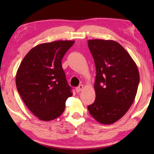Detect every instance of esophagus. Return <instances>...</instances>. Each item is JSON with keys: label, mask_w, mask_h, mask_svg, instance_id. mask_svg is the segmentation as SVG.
<instances>
[{"label": "esophagus", "mask_w": 154, "mask_h": 154, "mask_svg": "<svg viewBox=\"0 0 154 154\" xmlns=\"http://www.w3.org/2000/svg\"><path fill=\"white\" fill-rule=\"evenodd\" d=\"M83 85H79V86H78L77 88H76V91H77V92H81V91H82V90H83Z\"/></svg>", "instance_id": "esophagus-1"}]
</instances>
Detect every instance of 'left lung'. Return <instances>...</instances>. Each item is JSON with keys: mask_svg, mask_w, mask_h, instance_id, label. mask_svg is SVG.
Masks as SVG:
<instances>
[{"mask_svg": "<svg viewBox=\"0 0 154 154\" xmlns=\"http://www.w3.org/2000/svg\"><path fill=\"white\" fill-rule=\"evenodd\" d=\"M94 60L96 99L88 106L99 123L111 124L122 118L133 103L139 83L136 63L120 44L113 40L88 41Z\"/></svg>", "mask_w": 154, "mask_h": 154, "instance_id": "left-lung-1", "label": "left lung"}]
</instances>
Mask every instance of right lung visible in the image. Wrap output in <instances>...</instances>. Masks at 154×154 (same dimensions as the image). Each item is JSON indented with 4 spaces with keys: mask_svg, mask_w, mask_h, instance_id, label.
Wrapping results in <instances>:
<instances>
[{
    "mask_svg": "<svg viewBox=\"0 0 154 154\" xmlns=\"http://www.w3.org/2000/svg\"><path fill=\"white\" fill-rule=\"evenodd\" d=\"M74 41H56L35 46L18 68L15 82L28 109L42 121H51L63 113L71 96L62 67V59Z\"/></svg>",
    "mask_w": 154,
    "mask_h": 154,
    "instance_id": "obj_1",
    "label": "right lung"
}]
</instances>
